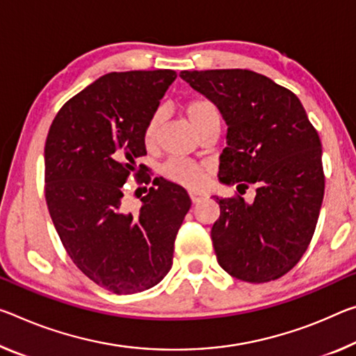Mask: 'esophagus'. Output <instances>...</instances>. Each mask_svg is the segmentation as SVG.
Wrapping results in <instances>:
<instances>
[{"mask_svg":"<svg viewBox=\"0 0 356 356\" xmlns=\"http://www.w3.org/2000/svg\"><path fill=\"white\" fill-rule=\"evenodd\" d=\"M190 198L193 201V204H198L202 200H204V195L198 193V191H190Z\"/></svg>","mask_w":356,"mask_h":356,"instance_id":"1","label":"esophagus"}]
</instances>
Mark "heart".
Listing matches in <instances>:
<instances>
[{
    "label": "heart",
    "instance_id": "heart-1",
    "mask_svg": "<svg viewBox=\"0 0 356 356\" xmlns=\"http://www.w3.org/2000/svg\"><path fill=\"white\" fill-rule=\"evenodd\" d=\"M185 114H187L188 120L196 131L206 125L209 120H220L218 107L212 103V101L200 98L190 101L185 107ZM161 123V112L158 111L149 118L147 125L144 128V143L150 145L155 143L158 129H160ZM161 174L168 180L174 184L182 185L187 188H200L206 180V169L198 163L187 160V158H169V160L161 166Z\"/></svg>",
    "mask_w": 356,
    "mask_h": 356
}]
</instances>
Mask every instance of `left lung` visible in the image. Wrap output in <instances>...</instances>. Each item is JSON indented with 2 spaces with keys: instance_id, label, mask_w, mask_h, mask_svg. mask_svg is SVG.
I'll use <instances>...</instances> for the list:
<instances>
[{
  "instance_id": "1",
  "label": "left lung",
  "mask_w": 356,
  "mask_h": 356,
  "mask_svg": "<svg viewBox=\"0 0 356 356\" xmlns=\"http://www.w3.org/2000/svg\"><path fill=\"white\" fill-rule=\"evenodd\" d=\"M180 77L222 112L228 125L218 179L245 193L216 198L211 238L217 261L250 284L282 277L312 241L323 201L321 143L300 98L249 70L182 71Z\"/></svg>"
}]
</instances>
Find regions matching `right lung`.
Instances as JSON below:
<instances>
[{
	"mask_svg": "<svg viewBox=\"0 0 356 356\" xmlns=\"http://www.w3.org/2000/svg\"><path fill=\"white\" fill-rule=\"evenodd\" d=\"M176 77L171 70L109 72L66 101L46 139L44 191L61 244L90 280L117 295L163 280L191 206L187 190L158 179L138 196L136 213L123 200L127 180L145 174L136 165L147 155L144 128Z\"/></svg>",
	"mask_w": 356,
	"mask_h": 356,
	"instance_id": "right-lung-1",
	"label": "right lung"
}]
</instances>
